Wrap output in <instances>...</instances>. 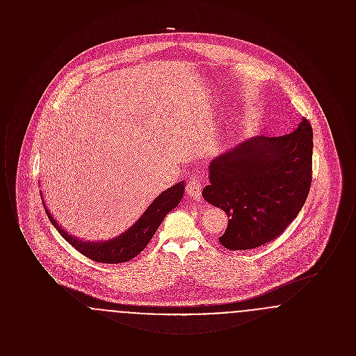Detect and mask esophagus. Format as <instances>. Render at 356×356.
Returning a JSON list of instances; mask_svg holds the SVG:
<instances>
[{
  "label": "esophagus",
  "mask_w": 356,
  "mask_h": 356,
  "mask_svg": "<svg viewBox=\"0 0 356 356\" xmlns=\"http://www.w3.org/2000/svg\"><path fill=\"white\" fill-rule=\"evenodd\" d=\"M186 192L189 197H193L195 200H200V197H202V183L199 181L196 175H193L188 179Z\"/></svg>",
  "instance_id": "esophagus-1"
}]
</instances>
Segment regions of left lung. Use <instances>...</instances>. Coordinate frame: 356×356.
Masks as SVG:
<instances>
[{"label": "left lung", "mask_w": 356, "mask_h": 356, "mask_svg": "<svg viewBox=\"0 0 356 356\" xmlns=\"http://www.w3.org/2000/svg\"><path fill=\"white\" fill-rule=\"evenodd\" d=\"M312 127L279 137L256 136L209 164L203 197L228 219L221 245L252 250L280 236L305 205L312 181Z\"/></svg>", "instance_id": "obj_1"}]
</instances>
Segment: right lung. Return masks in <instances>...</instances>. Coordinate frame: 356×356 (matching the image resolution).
Segmentation results:
<instances>
[{
    "label": "right lung",
    "mask_w": 356,
    "mask_h": 356,
    "mask_svg": "<svg viewBox=\"0 0 356 356\" xmlns=\"http://www.w3.org/2000/svg\"><path fill=\"white\" fill-rule=\"evenodd\" d=\"M183 195H184L183 181L170 186L153 200L152 204L143 213V216L136 221L129 229H127L124 234H121L116 238H111L108 241H102V243L99 241L90 243V241H84V240H79L76 237L70 236L68 232L64 231L57 224V221L51 218L44 202L42 204L54 228L80 254H84L90 260L97 263L118 264V263L129 261L148 245V243L151 241L161 221L164 220V218L173 208L177 207Z\"/></svg>",
    "instance_id": "1"
}]
</instances>
